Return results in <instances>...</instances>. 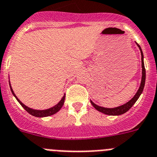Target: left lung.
Wrapping results in <instances>:
<instances>
[{
    "instance_id": "8db88e82",
    "label": "left lung",
    "mask_w": 157,
    "mask_h": 157,
    "mask_svg": "<svg viewBox=\"0 0 157 157\" xmlns=\"http://www.w3.org/2000/svg\"><path fill=\"white\" fill-rule=\"evenodd\" d=\"M138 47H139L140 50V53H141V63H142V80H141V83L140 86L139 90L136 92V94H135L134 97L131 99L129 102H127V103L125 104L122 105V106H120L118 107H115V108H105V107H102V106H97L96 105L95 103H93L92 101L91 102V104L93 105L94 108L96 109H97L100 112L106 114V115H110V116H118V115H121V114L125 113L126 112L129 110L130 108L133 106V105L136 102V100H138V98L140 97V94H142L143 90H144V85H145V80H146V70H145V67H144V54H143V51L141 50L140 46L139 44H137Z\"/></svg>"
}]
</instances>
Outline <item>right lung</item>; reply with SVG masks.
<instances>
[{"instance_id":"add662e5","label":"right lung","mask_w":157,"mask_h":157,"mask_svg":"<svg viewBox=\"0 0 157 157\" xmlns=\"http://www.w3.org/2000/svg\"><path fill=\"white\" fill-rule=\"evenodd\" d=\"M10 90H11V92H12V94H13V95L14 96L15 98L17 99V100L19 102L20 104H21V106L24 107V109H25V110L27 111V112H28L30 114H31L32 116H34V117H48V116L53 115V114H54V113H56L57 112H58V111L60 110V109H61L62 106H63V103H64L65 94L63 95V98L60 100V101L59 102V103H57L56 106H53V107L50 108V109H44V110H36V109H31V108L27 107V106H25L24 103H22L21 101H20L19 99H18L17 97H16V95H15L14 93H13V90H12L11 86H10Z\"/></svg>"}]
</instances>
